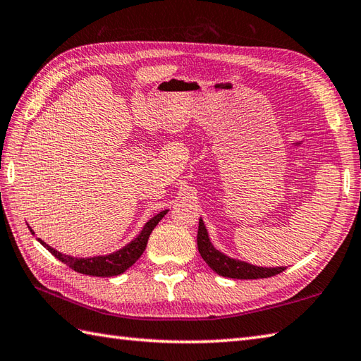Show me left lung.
Listing matches in <instances>:
<instances>
[{
	"mask_svg": "<svg viewBox=\"0 0 361 361\" xmlns=\"http://www.w3.org/2000/svg\"><path fill=\"white\" fill-rule=\"evenodd\" d=\"M197 245H198V252L202 255L204 262L208 264L217 274L225 276V278L264 279V278H271V276H276L286 270V267L268 268V267L251 265L248 262H243V260H237L224 255L221 251L214 248V245L209 240L208 231H206V226L202 219L198 221Z\"/></svg>",
	"mask_w": 361,
	"mask_h": 361,
	"instance_id": "1",
	"label": "left lung"
}]
</instances>
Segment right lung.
Here are the masks:
<instances>
[{
  "instance_id": "right-lung-1",
  "label": "right lung",
  "mask_w": 361,
  "mask_h": 361,
  "mask_svg": "<svg viewBox=\"0 0 361 361\" xmlns=\"http://www.w3.org/2000/svg\"><path fill=\"white\" fill-rule=\"evenodd\" d=\"M167 214L166 211H161L157 214L155 217H152L147 224L144 225L142 231L137 234L136 239H133L130 243H127L124 248H121L118 251L111 252V255L106 256H94V257H73L68 255H62V252L54 250L49 245H46L42 239H38L43 247L48 250L54 257H57L59 260H62L63 264H66L70 268H73L74 271L82 273V274H88V276H101V278H110V276H118L121 273H124L127 268L132 267L137 259L141 257L144 252L145 247H147V240L159 220L163 219ZM32 233V229H30ZM34 234V233H32Z\"/></svg>"
}]
</instances>
